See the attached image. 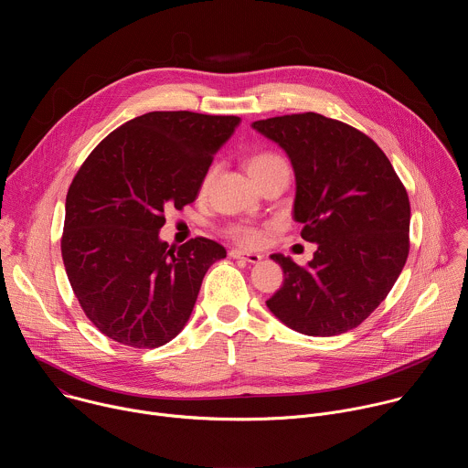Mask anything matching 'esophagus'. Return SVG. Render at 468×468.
I'll list each match as a JSON object with an SVG mask.
<instances>
[{
  "label": "esophagus",
  "mask_w": 468,
  "mask_h": 468,
  "mask_svg": "<svg viewBox=\"0 0 468 468\" xmlns=\"http://www.w3.org/2000/svg\"><path fill=\"white\" fill-rule=\"evenodd\" d=\"M229 257H233V259H244V261H248V262H251V264H255V262H259V261L262 259L261 253L242 251V250H237V248H233V250L229 251Z\"/></svg>",
  "instance_id": "34e87169"
}]
</instances>
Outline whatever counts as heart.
Here are the masks:
<instances>
[{"label": "heart", "mask_w": 468, "mask_h": 468, "mask_svg": "<svg viewBox=\"0 0 468 468\" xmlns=\"http://www.w3.org/2000/svg\"><path fill=\"white\" fill-rule=\"evenodd\" d=\"M278 168H287V163H285L283 157H280L278 154H272V152L257 154L248 161V172L253 179H257L264 174H269V172H274ZM209 177L211 176H207L206 185L209 183ZM229 235L239 244H242L246 248H255L264 240V231L259 229V228H251V226H235V228L229 229Z\"/></svg>", "instance_id": "b5f03b06"}]
</instances>
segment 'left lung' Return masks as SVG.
I'll use <instances>...</instances> for the list:
<instances>
[{"mask_svg": "<svg viewBox=\"0 0 468 468\" xmlns=\"http://www.w3.org/2000/svg\"><path fill=\"white\" fill-rule=\"evenodd\" d=\"M251 127L289 155L294 220L303 224L302 239L316 244L305 266L271 255L285 280L266 307L303 335H341L387 298L408 261L406 186L379 146L345 122L302 112Z\"/></svg>", "mask_w": 468, "mask_h": 468, "instance_id": "left-lung-1", "label": "left lung"}]
</instances>
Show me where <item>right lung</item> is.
Segmentation results:
<instances>
[{
  "label": "right lung",
  "instance_id": "obj_1",
  "mask_svg": "<svg viewBox=\"0 0 468 468\" xmlns=\"http://www.w3.org/2000/svg\"><path fill=\"white\" fill-rule=\"evenodd\" d=\"M239 116L154 111L114 129L66 194L60 251L89 320L131 348H157L185 327L209 266L226 248L159 239L165 211L192 204Z\"/></svg>",
  "mask_w": 468,
  "mask_h": 468
}]
</instances>
